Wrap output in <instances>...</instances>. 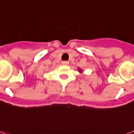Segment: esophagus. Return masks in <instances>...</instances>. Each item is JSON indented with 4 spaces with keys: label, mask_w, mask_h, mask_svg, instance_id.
<instances>
[{
    "label": "esophagus",
    "mask_w": 134,
    "mask_h": 134,
    "mask_svg": "<svg viewBox=\"0 0 134 134\" xmlns=\"http://www.w3.org/2000/svg\"><path fill=\"white\" fill-rule=\"evenodd\" d=\"M62 64L63 65H65V66H67V65H68L69 64V62H68V61H63L62 62Z\"/></svg>",
    "instance_id": "34e87169"
}]
</instances>
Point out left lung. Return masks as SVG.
Returning <instances> with one entry per match:
<instances>
[{"label":"left lung","instance_id":"obj_1","mask_svg":"<svg viewBox=\"0 0 134 134\" xmlns=\"http://www.w3.org/2000/svg\"><path fill=\"white\" fill-rule=\"evenodd\" d=\"M79 72H82V70L80 69H79Z\"/></svg>","mask_w":134,"mask_h":134}]
</instances>
